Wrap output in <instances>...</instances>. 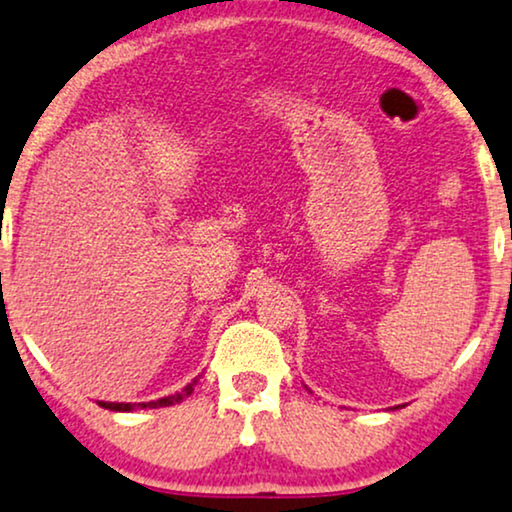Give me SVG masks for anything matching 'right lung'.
I'll list each match as a JSON object with an SVG mask.
<instances>
[{"instance_id": "1", "label": "right lung", "mask_w": 512, "mask_h": 512, "mask_svg": "<svg viewBox=\"0 0 512 512\" xmlns=\"http://www.w3.org/2000/svg\"><path fill=\"white\" fill-rule=\"evenodd\" d=\"M198 378H193L189 385L184 387V390L177 392V394H170V397H163V399H155V401H141V404H125V401H99V406L103 409H111V411H134V409H160V406H172V404H179L181 399H186L189 394L193 392V387H196Z\"/></svg>"}]
</instances>
